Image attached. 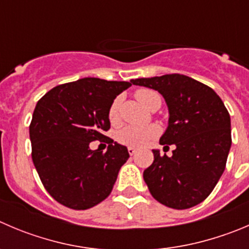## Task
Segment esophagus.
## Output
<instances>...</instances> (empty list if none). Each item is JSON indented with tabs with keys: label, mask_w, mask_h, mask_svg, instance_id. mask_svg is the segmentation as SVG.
<instances>
[{
	"label": "esophagus",
	"mask_w": 249,
	"mask_h": 249,
	"mask_svg": "<svg viewBox=\"0 0 249 249\" xmlns=\"http://www.w3.org/2000/svg\"><path fill=\"white\" fill-rule=\"evenodd\" d=\"M136 149L133 148V146H128V153H129V155H134V154H136Z\"/></svg>",
	"instance_id": "obj_1"
}]
</instances>
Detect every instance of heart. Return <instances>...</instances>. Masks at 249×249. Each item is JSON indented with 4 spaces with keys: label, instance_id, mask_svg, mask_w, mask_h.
I'll list each match as a JSON object with an SVG mask.
<instances>
[{
    "label": "heart",
    "instance_id": "obj_1",
    "mask_svg": "<svg viewBox=\"0 0 249 249\" xmlns=\"http://www.w3.org/2000/svg\"><path fill=\"white\" fill-rule=\"evenodd\" d=\"M136 99L146 108H151L155 104L161 103V99H160L159 94L150 90V89H138L136 91ZM120 99H116L111 104L110 110H108V120L112 124H116L120 121ZM159 134H160V129L154 124L145 127L126 126L116 133V139H117L118 143L123 144V145L141 148V146L150 143Z\"/></svg>",
    "mask_w": 249,
    "mask_h": 249
}]
</instances>
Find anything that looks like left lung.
Wrapping results in <instances>:
<instances>
[{
	"label": "left lung",
	"mask_w": 249,
	"mask_h": 249,
	"mask_svg": "<svg viewBox=\"0 0 249 249\" xmlns=\"http://www.w3.org/2000/svg\"><path fill=\"white\" fill-rule=\"evenodd\" d=\"M132 83L158 90L169 107V126L160 144H175L172 156L153 150L143 177L151 196L172 209H188L213 192L231 148V120L212 88L183 74L138 78Z\"/></svg>",
	"instance_id": "1"
}]
</instances>
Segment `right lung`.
Masks as SVG:
<instances>
[{
    "label": "right lung",
    "instance_id": "1",
    "mask_svg": "<svg viewBox=\"0 0 249 249\" xmlns=\"http://www.w3.org/2000/svg\"><path fill=\"white\" fill-rule=\"evenodd\" d=\"M131 85L132 80L83 78L52 88L37 101L29 126L33 162L60 204L85 210L110 196L129 154L124 145L104 140L103 132L110 129L111 104ZM103 139L109 144L105 153L89 148Z\"/></svg>",
    "mask_w": 249,
    "mask_h": 249
}]
</instances>
